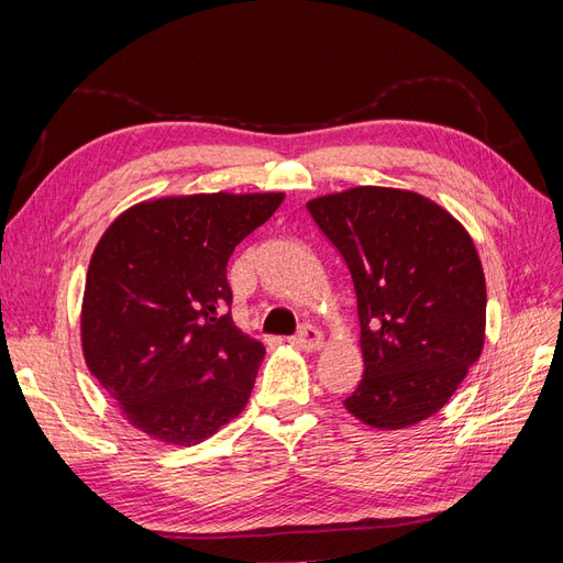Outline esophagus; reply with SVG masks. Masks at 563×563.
<instances>
[{
    "mask_svg": "<svg viewBox=\"0 0 563 563\" xmlns=\"http://www.w3.org/2000/svg\"><path fill=\"white\" fill-rule=\"evenodd\" d=\"M291 345L305 352H317L323 347V333L317 327H302V331L291 340Z\"/></svg>",
    "mask_w": 563,
    "mask_h": 563,
    "instance_id": "obj_1",
    "label": "esophagus"
}]
</instances>
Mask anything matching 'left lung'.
<instances>
[{
    "mask_svg": "<svg viewBox=\"0 0 563 563\" xmlns=\"http://www.w3.org/2000/svg\"><path fill=\"white\" fill-rule=\"evenodd\" d=\"M356 294L364 378L347 413L404 430L441 411L479 362L486 279L465 225L437 201L360 185L308 201Z\"/></svg>",
    "mask_w": 563,
    "mask_h": 563,
    "instance_id": "1",
    "label": "left lung"
}]
</instances>
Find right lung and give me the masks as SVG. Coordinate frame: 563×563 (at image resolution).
Masks as SVG:
<instances>
[{"instance_id": "add662e5", "label": "right lung", "mask_w": 563, "mask_h": 563, "mask_svg": "<svg viewBox=\"0 0 563 563\" xmlns=\"http://www.w3.org/2000/svg\"><path fill=\"white\" fill-rule=\"evenodd\" d=\"M284 197L145 199L98 240L81 300V352L135 430L195 446L244 411L265 345L232 321L228 261Z\"/></svg>"}]
</instances>
